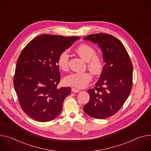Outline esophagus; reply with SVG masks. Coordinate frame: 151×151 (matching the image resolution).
<instances>
[{
  "label": "esophagus",
  "mask_w": 151,
  "mask_h": 151,
  "mask_svg": "<svg viewBox=\"0 0 151 151\" xmlns=\"http://www.w3.org/2000/svg\"><path fill=\"white\" fill-rule=\"evenodd\" d=\"M71 91H72V92H73L74 93H78L80 92V91L78 89H76V88H73L71 89Z\"/></svg>",
  "instance_id": "esophagus-1"
}]
</instances>
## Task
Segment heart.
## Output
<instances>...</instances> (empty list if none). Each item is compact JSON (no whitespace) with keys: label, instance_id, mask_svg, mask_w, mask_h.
Masks as SVG:
<instances>
[{"label":"heart","instance_id":"obj_1","mask_svg":"<svg viewBox=\"0 0 151 151\" xmlns=\"http://www.w3.org/2000/svg\"><path fill=\"white\" fill-rule=\"evenodd\" d=\"M75 52L81 58L87 62L89 70L94 74L98 75L103 71L104 63L102 56L95 53V48L88 44H81L77 46ZM70 55L67 50L62 52L58 58V65L63 71H67L69 68ZM92 76L89 72L73 73L64 78V83L68 86L83 88L92 81Z\"/></svg>","mask_w":151,"mask_h":151}]
</instances>
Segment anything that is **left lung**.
I'll list each match as a JSON object with an SVG mask.
<instances>
[{
  "mask_svg": "<svg viewBox=\"0 0 151 151\" xmlns=\"http://www.w3.org/2000/svg\"><path fill=\"white\" fill-rule=\"evenodd\" d=\"M101 48L105 65L95 88L88 91L89 101L83 110L96 119H105L118 112L132 86V64L126 48L108 33H95L85 38Z\"/></svg>",
  "mask_w": 151,
  "mask_h": 151,
  "instance_id": "1",
  "label": "left lung"
}]
</instances>
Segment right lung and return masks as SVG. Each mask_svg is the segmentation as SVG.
Instances as JSON below:
<instances>
[{
    "label": "right lung",
    "mask_w": 151,
    "mask_h": 151,
    "mask_svg": "<svg viewBox=\"0 0 151 151\" xmlns=\"http://www.w3.org/2000/svg\"><path fill=\"white\" fill-rule=\"evenodd\" d=\"M79 38L40 35L23 49L17 59L13 81L20 106L31 118L48 122L60 113L71 88H57L61 78L58 58Z\"/></svg>",
    "instance_id": "right-lung-1"
}]
</instances>
